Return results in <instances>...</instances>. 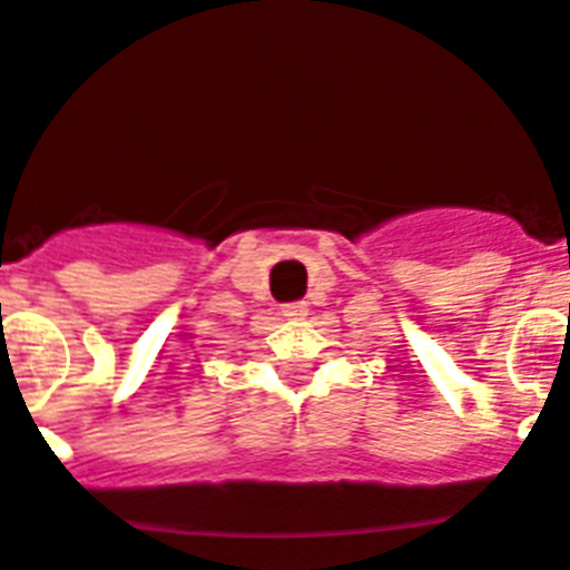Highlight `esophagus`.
Listing matches in <instances>:
<instances>
[{
    "label": "esophagus",
    "mask_w": 570,
    "mask_h": 570,
    "mask_svg": "<svg viewBox=\"0 0 570 570\" xmlns=\"http://www.w3.org/2000/svg\"><path fill=\"white\" fill-rule=\"evenodd\" d=\"M307 309L309 307L304 301H293V304H284V307H281V315H284V318H304Z\"/></svg>",
    "instance_id": "esophagus-1"
}]
</instances>
